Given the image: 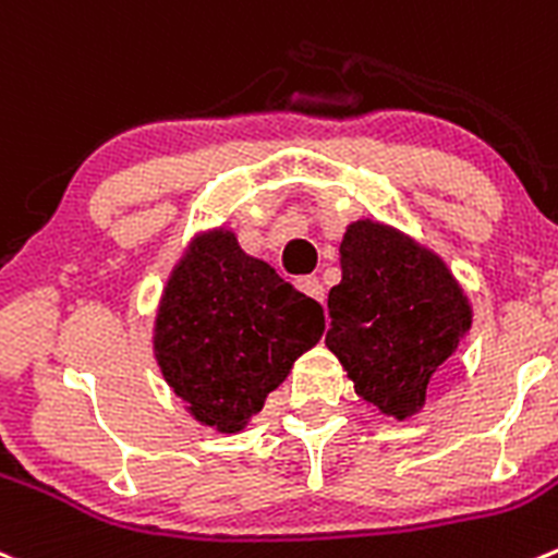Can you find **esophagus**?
Instances as JSON below:
<instances>
[{"label": "esophagus", "mask_w": 558, "mask_h": 558, "mask_svg": "<svg viewBox=\"0 0 558 558\" xmlns=\"http://www.w3.org/2000/svg\"><path fill=\"white\" fill-rule=\"evenodd\" d=\"M300 291L302 294H307L311 296V300H316V302H324V286H322V280L318 278H300Z\"/></svg>", "instance_id": "esophagus-1"}]
</instances>
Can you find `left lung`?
<instances>
[{
	"label": "left lung",
	"mask_w": 558,
	"mask_h": 558,
	"mask_svg": "<svg viewBox=\"0 0 558 558\" xmlns=\"http://www.w3.org/2000/svg\"><path fill=\"white\" fill-rule=\"evenodd\" d=\"M327 349L378 414L409 420L430 376L472 329V302L445 258L405 231L362 218L340 242V283L327 296Z\"/></svg>",
	"instance_id": "left-lung-1"
}]
</instances>
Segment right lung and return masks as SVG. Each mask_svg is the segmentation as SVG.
Wrapping results in <instances>:
<instances>
[{
  "mask_svg": "<svg viewBox=\"0 0 558 558\" xmlns=\"http://www.w3.org/2000/svg\"><path fill=\"white\" fill-rule=\"evenodd\" d=\"M322 335V305L220 226L198 231L171 267L153 354L198 425L240 434Z\"/></svg>",
  "mask_w": 558,
  "mask_h": 558,
  "instance_id": "right-lung-1",
  "label": "right lung"
}]
</instances>
